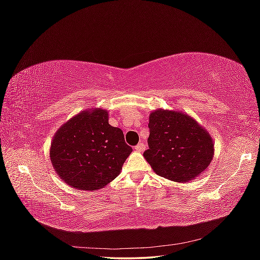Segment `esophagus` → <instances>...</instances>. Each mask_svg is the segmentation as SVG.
Instances as JSON below:
<instances>
[{"mask_svg":"<svg viewBox=\"0 0 260 260\" xmlns=\"http://www.w3.org/2000/svg\"><path fill=\"white\" fill-rule=\"evenodd\" d=\"M135 148H136V151H138V152H142L145 149V145H144V143H139L138 145H136Z\"/></svg>","mask_w":260,"mask_h":260,"instance_id":"esophagus-1","label":"esophagus"}]
</instances>
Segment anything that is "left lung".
<instances>
[{
  "mask_svg": "<svg viewBox=\"0 0 260 260\" xmlns=\"http://www.w3.org/2000/svg\"><path fill=\"white\" fill-rule=\"evenodd\" d=\"M144 157L157 175L186 182L201 175L214 156L207 131L182 113L158 109L149 116Z\"/></svg>",
  "mask_w": 260,
  "mask_h": 260,
  "instance_id": "8db88e82",
  "label": "left lung"
}]
</instances>
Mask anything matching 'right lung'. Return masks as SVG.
I'll return each instance as SVG.
<instances>
[{
	"instance_id": "obj_1",
	"label": "right lung",
	"mask_w": 260,
	"mask_h": 260,
	"mask_svg": "<svg viewBox=\"0 0 260 260\" xmlns=\"http://www.w3.org/2000/svg\"><path fill=\"white\" fill-rule=\"evenodd\" d=\"M132 152L121 129L108 123L104 109L78 114L58 129L51 145L53 166L78 190L95 191L120 174Z\"/></svg>"
}]
</instances>
